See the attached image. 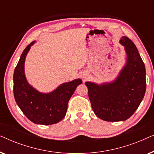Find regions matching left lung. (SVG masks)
<instances>
[{
    "mask_svg": "<svg viewBox=\"0 0 154 154\" xmlns=\"http://www.w3.org/2000/svg\"><path fill=\"white\" fill-rule=\"evenodd\" d=\"M120 43L127 55L126 64L112 83L85 82L95 115L105 121H123L135 112L146 91V69L135 45L123 36Z\"/></svg>",
    "mask_w": 154,
    "mask_h": 154,
    "instance_id": "left-lung-1",
    "label": "left lung"
}]
</instances>
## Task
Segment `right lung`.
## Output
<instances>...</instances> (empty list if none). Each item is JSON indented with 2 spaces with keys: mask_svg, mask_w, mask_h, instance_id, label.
<instances>
[{
  "mask_svg": "<svg viewBox=\"0 0 154 154\" xmlns=\"http://www.w3.org/2000/svg\"><path fill=\"white\" fill-rule=\"evenodd\" d=\"M31 43L23 51L13 75V92L17 104L27 119L35 124L52 125L64 119L69 101L82 83L78 79L60 85L49 93H42L29 85L24 74V62Z\"/></svg>",
  "mask_w": 154,
  "mask_h": 154,
  "instance_id": "right-lung-1",
  "label": "right lung"
}]
</instances>
